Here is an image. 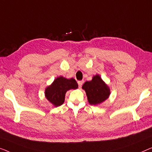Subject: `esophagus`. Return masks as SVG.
Listing matches in <instances>:
<instances>
[{"instance_id": "esophagus-1", "label": "esophagus", "mask_w": 152, "mask_h": 152, "mask_svg": "<svg viewBox=\"0 0 152 152\" xmlns=\"http://www.w3.org/2000/svg\"><path fill=\"white\" fill-rule=\"evenodd\" d=\"M83 81H78V87L80 88L82 87V85H83Z\"/></svg>"}]
</instances>
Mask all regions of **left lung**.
<instances>
[{"mask_svg":"<svg viewBox=\"0 0 152 152\" xmlns=\"http://www.w3.org/2000/svg\"><path fill=\"white\" fill-rule=\"evenodd\" d=\"M87 94L88 102L91 105H98L105 101L110 96V89L98 74L92 80L87 81L82 87Z\"/></svg>","mask_w":152,"mask_h":152,"instance_id":"1","label":"left lung"}]
</instances>
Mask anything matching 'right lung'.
I'll list each match as a JSON object with an SVG mask.
<instances>
[{
	"instance_id": "1",
	"label": "right lung",
	"mask_w": 152,
	"mask_h": 152,
	"mask_svg": "<svg viewBox=\"0 0 152 152\" xmlns=\"http://www.w3.org/2000/svg\"><path fill=\"white\" fill-rule=\"evenodd\" d=\"M78 87L75 79L72 78L67 79L59 76L46 88L45 90V96L48 100L54 106H58L64 102L65 94L67 91L76 89Z\"/></svg>"
}]
</instances>
